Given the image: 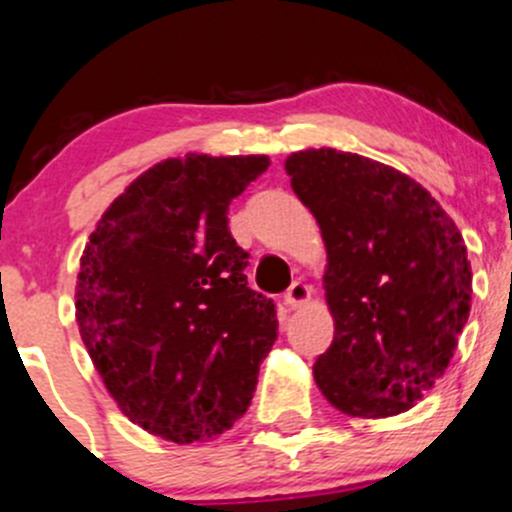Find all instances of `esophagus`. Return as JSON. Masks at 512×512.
I'll use <instances>...</instances> for the list:
<instances>
[{"label":"esophagus","instance_id":"34e87169","mask_svg":"<svg viewBox=\"0 0 512 512\" xmlns=\"http://www.w3.org/2000/svg\"><path fill=\"white\" fill-rule=\"evenodd\" d=\"M311 301V287L304 282H294L292 287L287 289V294H284V304L289 306V309H301L304 304H309Z\"/></svg>","mask_w":512,"mask_h":512}]
</instances>
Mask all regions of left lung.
Segmentation results:
<instances>
[{
	"label": "left lung",
	"mask_w": 512,
	"mask_h": 512,
	"mask_svg": "<svg viewBox=\"0 0 512 512\" xmlns=\"http://www.w3.org/2000/svg\"><path fill=\"white\" fill-rule=\"evenodd\" d=\"M326 245L333 343L321 395L348 417L417 405L449 368L471 311V262L454 220L402 171L331 147L284 161Z\"/></svg>",
	"instance_id": "obj_1"
}]
</instances>
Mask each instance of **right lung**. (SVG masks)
<instances>
[{"label": "right lung", "instance_id": "right-lung-1", "mask_svg": "<svg viewBox=\"0 0 512 512\" xmlns=\"http://www.w3.org/2000/svg\"><path fill=\"white\" fill-rule=\"evenodd\" d=\"M267 166L265 154L164 159L90 233L75 282L80 338L120 412L154 437L208 441L250 407L277 311L247 287L228 206Z\"/></svg>", "mask_w": 512, "mask_h": 512}]
</instances>
